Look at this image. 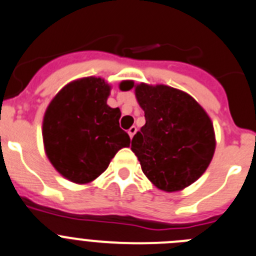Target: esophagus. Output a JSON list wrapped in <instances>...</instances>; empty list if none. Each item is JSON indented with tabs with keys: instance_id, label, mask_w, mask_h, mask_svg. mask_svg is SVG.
Instances as JSON below:
<instances>
[{
	"instance_id": "1",
	"label": "esophagus",
	"mask_w": 256,
	"mask_h": 256,
	"mask_svg": "<svg viewBox=\"0 0 256 256\" xmlns=\"http://www.w3.org/2000/svg\"><path fill=\"white\" fill-rule=\"evenodd\" d=\"M136 132H137V128H136L134 126H130V130H128V134H130V138H133V136L136 134Z\"/></svg>"
}]
</instances>
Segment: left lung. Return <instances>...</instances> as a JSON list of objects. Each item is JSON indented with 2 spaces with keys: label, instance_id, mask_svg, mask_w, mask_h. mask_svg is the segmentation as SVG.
<instances>
[{
  "label": "left lung",
  "instance_id": "left-lung-1",
  "mask_svg": "<svg viewBox=\"0 0 256 256\" xmlns=\"http://www.w3.org/2000/svg\"><path fill=\"white\" fill-rule=\"evenodd\" d=\"M146 124L134 134L132 150L144 174L164 192H179L203 175L216 148L213 124L206 110L186 92L166 85L133 82Z\"/></svg>",
  "mask_w": 256,
  "mask_h": 256
}]
</instances>
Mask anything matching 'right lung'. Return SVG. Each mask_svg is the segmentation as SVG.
Listing matches in <instances>:
<instances>
[{
  "instance_id": "1",
  "label": "right lung",
  "mask_w": 256,
  "mask_h": 256,
  "mask_svg": "<svg viewBox=\"0 0 256 256\" xmlns=\"http://www.w3.org/2000/svg\"><path fill=\"white\" fill-rule=\"evenodd\" d=\"M110 85L100 77L70 82L48 105L43 142L52 165L76 184L102 175L116 152L130 147L128 133L119 126L120 110L106 104Z\"/></svg>"
}]
</instances>
